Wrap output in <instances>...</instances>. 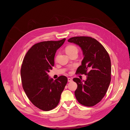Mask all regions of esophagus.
Segmentation results:
<instances>
[{"mask_svg": "<svg viewBox=\"0 0 130 130\" xmlns=\"http://www.w3.org/2000/svg\"><path fill=\"white\" fill-rule=\"evenodd\" d=\"M72 81V80L71 78H68V82H71Z\"/></svg>", "mask_w": 130, "mask_h": 130, "instance_id": "1", "label": "esophagus"}]
</instances>
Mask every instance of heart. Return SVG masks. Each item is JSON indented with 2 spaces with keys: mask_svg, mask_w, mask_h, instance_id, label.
<instances>
[{
  "mask_svg": "<svg viewBox=\"0 0 130 130\" xmlns=\"http://www.w3.org/2000/svg\"><path fill=\"white\" fill-rule=\"evenodd\" d=\"M66 52L67 54L70 53H72L73 52H78V48H77V47H76L74 45H69L68 46L66 49Z\"/></svg>",
  "mask_w": 130,
  "mask_h": 130,
  "instance_id": "1",
  "label": "heart"
}]
</instances>
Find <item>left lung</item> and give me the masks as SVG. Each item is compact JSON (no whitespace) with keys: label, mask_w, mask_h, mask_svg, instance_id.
<instances>
[{"label":"left lung","mask_w":130,"mask_h":130,"mask_svg":"<svg viewBox=\"0 0 130 130\" xmlns=\"http://www.w3.org/2000/svg\"><path fill=\"white\" fill-rule=\"evenodd\" d=\"M68 42L78 45L84 58L76 73L86 75V80L73 78L78 87L75 95L78 101L86 106H92L104 97L111 80V62L104 47L96 39L88 36L73 37Z\"/></svg>","instance_id":"8db88e82"}]
</instances>
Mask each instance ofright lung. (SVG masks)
I'll use <instances>...</instances> for the list:
<instances>
[{
	"instance_id": "obj_1",
	"label": "right lung",
	"mask_w": 130,
	"mask_h": 130,
	"mask_svg": "<svg viewBox=\"0 0 130 130\" xmlns=\"http://www.w3.org/2000/svg\"><path fill=\"white\" fill-rule=\"evenodd\" d=\"M66 39L45 41L34 45L27 52L22 65L21 75L23 89L30 101L45 111L59 104L67 78L60 76L53 80L48 72L54 64V56Z\"/></svg>"
}]
</instances>
